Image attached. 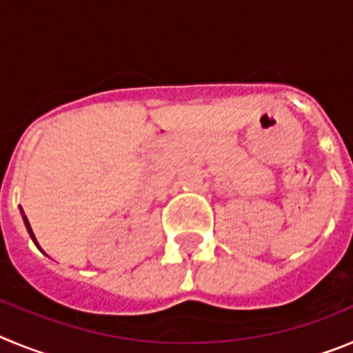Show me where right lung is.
I'll return each mask as SVG.
<instances>
[{
	"label": "right lung",
	"mask_w": 353,
	"mask_h": 353,
	"mask_svg": "<svg viewBox=\"0 0 353 353\" xmlns=\"http://www.w3.org/2000/svg\"><path fill=\"white\" fill-rule=\"evenodd\" d=\"M24 224H26V228H28V232H30V235H31V239H33V242H35V244H37V240H35V235H33V232H31V226H30V223H28V219H26V217H24Z\"/></svg>",
	"instance_id": "1"
}]
</instances>
